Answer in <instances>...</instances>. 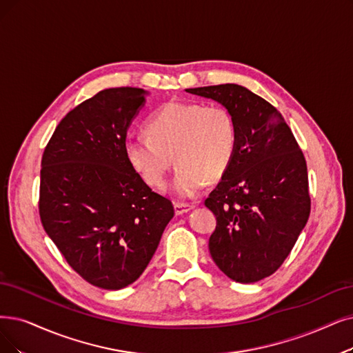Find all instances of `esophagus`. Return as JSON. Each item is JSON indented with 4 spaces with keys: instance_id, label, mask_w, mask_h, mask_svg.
Masks as SVG:
<instances>
[{
    "instance_id": "obj_1",
    "label": "esophagus",
    "mask_w": 353,
    "mask_h": 353,
    "mask_svg": "<svg viewBox=\"0 0 353 353\" xmlns=\"http://www.w3.org/2000/svg\"><path fill=\"white\" fill-rule=\"evenodd\" d=\"M174 208H175V214L181 216V214L188 213L190 210H192V205L191 204H185V203H175Z\"/></svg>"
}]
</instances>
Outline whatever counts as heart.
I'll use <instances>...</instances> for the list:
<instances>
[{
    "label": "heart",
    "mask_w": 353,
    "mask_h": 353,
    "mask_svg": "<svg viewBox=\"0 0 353 353\" xmlns=\"http://www.w3.org/2000/svg\"><path fill=\"white\" fill-rule=\"evenodd\" d=\"M145 130L125 137V161L153 188L163 187L175 161L172 191L181 199L194 196L207 181L220 179L237 149V124L223 105L169 101L152 112Z\"/></svg>",
    "instance_id": "1"
}]
</instances>
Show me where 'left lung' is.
I'll return each instance as SVG.
<instances>
[{"label":"left lung","mask_w":353,"mask_h":353,"mask_svg":"<svg viewBox=\"0 0 353 353\" xmlns=\"http://www.w3.org/2000/svg\"><path fill=\"white\" fill-rule=\"evenodd\" d=\"M185 91L220 103L236 120L234 159L204 203L217 219L208 249L224 275L256 283L283 265L308 220L304 154L281 112L248 88Z\"/></svg>","instance_id":"obj_1"}]
</instances>
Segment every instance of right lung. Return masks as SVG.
I'll use <instances>...</instances> for the list:
<instances>
[{
    "instance_id": "obj_1",
    "label": "right lung",
    "mask_w": 353,
    "mask_h": 353,
    "mask_svg": "<svg viewBox=\"0 0 353 353\" xmlns=\"http://www.w3.org/2000/svg\"><path fill=\"white\" fill-rule=\"evenodd\" d=\"M149 92L108 88L61 120L41 158L39 213L66 262L90 284L121 290L143 274L174 205L124 157Z\"/></svg>"
}]
</instances>
